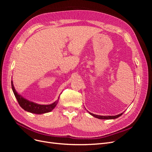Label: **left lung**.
<instances>
[{
    "label": "left lung",
    "instance_id": "8db88e82",
    "mask_svg": "<svg viewBox=\"0 0 152 152\" xmlns=\"http://www.w3.org/2000/svg\"><path fill=\"white\" fill-rule=\"evenodd\" d=\"M87 112H89V113L90 115H91L92 116H93L95 118H99V119H104V120H106V119H107V120H109V119H115L119 117H121L122 115L124 113V112L120 113V114H118V115H112V116H110V115H108V116H103V115H95V114H93L92 113L89 112L87 111Z\"/></svg>",
    "mask_w": 152,
    "mask_h": 152
}]
</instances>
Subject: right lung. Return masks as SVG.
Instances as JSON below:
<instances>
[{
  "instance_id": "right-lung-1",
  "label": "right lung",
  "mask_w": 152,
  "mask_h": 152,
  "mask_svg": "<svg viewBox=\"0 0 152 152\" xmlns=\"http://www.w3.org/2000/svg\"><path fill=\"white\" fill-rule=\"evenodd\" d=\"M11 87L13 93L15 94L18 103L20 105V107L24 110H25V111L28 112L39 115L48 113L51 112L52 110L56 107V105L58 103L59 97L57 101L49 104H40L34 103L33 102H30V101L26 99L24 97H23L21 94L18 93L16 90L15 89V86H14L12 80H11Z\"/></svg>"
}]
</instances>
